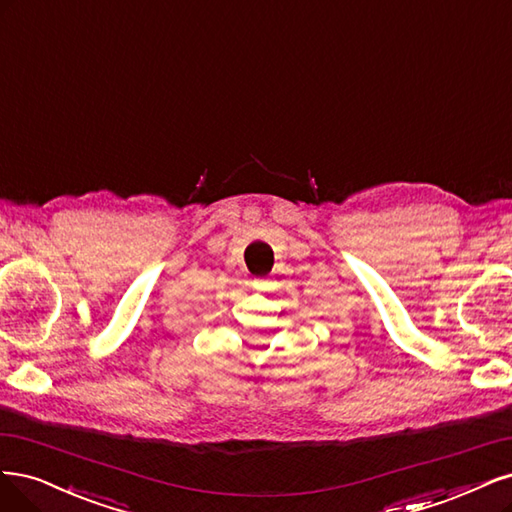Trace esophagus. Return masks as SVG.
Masks as SVG:
<instances>
[{
  "label": "esophagus",
  "mask_w": 512,
  "mask_h": 512,
  "mask_svg": "<svg viewBox=\"0 0 512 512\" xmlns=\"http://www.w3.org/2000/svg\"><path fill=\"white\" fill-rule=\"evenodd\" d=\"M270 285H272L270 278H255V280H253V287H255L257 291H266V289H270Z\"/></svg>",
  "instance_id": "1"
}]
</instances>
